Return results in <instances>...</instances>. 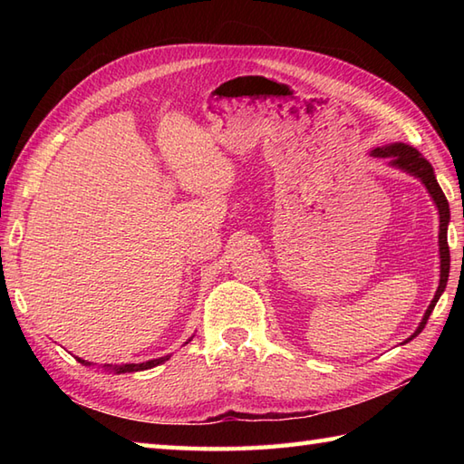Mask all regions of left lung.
<instances>
[{"label": "left lung", "instance_id": "8db88e82", "mask_svg": "<svg viewBox=\"0 0 464 464\" xmlns=\"http://www.w3.org/2000/svg\"><path fill=\"white\" fill-rule=\"evenodd\" d=\"M371 155L374 157H389V163L392 167H397V169L405 171L412 177H417V179H420V183L427 187V191L430 193L432 201H435L437 209H439V219H440V225H439V255H440V281H439V289L435 293V299L430 301L429 309L425 313V317H422L420 324L417 327V331L411 334V337L405 341H412L417 337V334L425 329V324L430 317L432 309H435V304L439 301V297L442 295V291H445L447 287V281H449V269H450V253H449V241H447V227H449V221H450V209H449V201L445 193H442V189L437 183V177H435V171H432V165L422 157L415 147H411L407 143H391V145H384V147H377V150H372Z\"/></svg>", "mask_w": 464, "mask_h": 464}]
</instances>
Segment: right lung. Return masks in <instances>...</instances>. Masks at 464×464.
Here are the masks:
<instances>
[{"label": "right lung", "mask_w": 464, "mask_h": 464, "mask_svg": "<svg viewBox=\"0 0 464 464\" xmlns=\"http://www.w3.org/2000/svg\"><path fill=\"white\" fill-rule=\"evenodd\" d=\"M191 341V339H189ZM77 361H80L82 364H92V362H85L83 359L75 357ZM167 359H169V354L167 357H160V359H153V361H145V362H130V364H105V369H110L113 372H137V371H145V369H151V367H157V364L165 362Z\"/></svg>", "instance_id": "1"}]
</instances>
